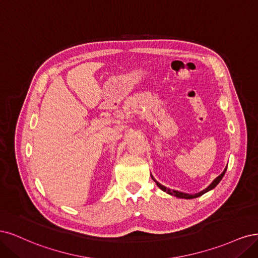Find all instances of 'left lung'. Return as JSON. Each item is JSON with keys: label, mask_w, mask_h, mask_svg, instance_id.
<instances>
[{"label": "left lung", "mask_w": 258, "mask_h": 258, "mask_svg": "<svg viewBox=\"0 0 258 258\" xmlns=\"http://www.w3.org/2000/svg\"><path fill=\"white\" fill-rule=\"evenodd\" d=\"M226 169H227V166L225 167V169L223 170V172L220 174L219 177H217L215 178L212 182H211V184L209 185V186H207L205 189H203L202 192H199V193H196V194H187V193H183V192H180V190H174V189H170V188H168V187H166V186H164V185H162L160 182H157L154 178H153V176L151 174V178L153 179V181L155 182L156 183V185L159 186L162 190H164V192H166L167 194H169V195H171V196H176V197H178V198H184V199H192V198H196V197H199V196H202V195H204L205 193H207V192H209V190H211V189H213L215 186H217L219 183H220V181L222 180V178L224 177V174H225V172H226Z\"/></svg>", "instance_id": "obj_1"}]
</instances>
